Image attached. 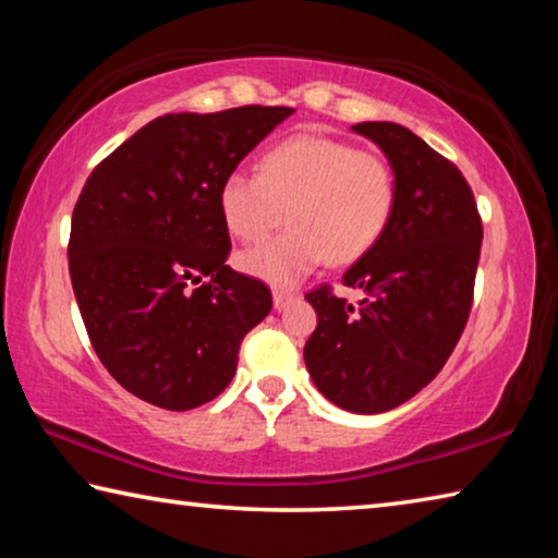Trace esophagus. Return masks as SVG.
<instances>
[{
    "instance_id": "1",
    "label": "esophagus",
    "mask_w": 558,
    "mask_h": 558,
    "mask_svg": "<svg viewBox=\"0 0 558 558\" xmlns=\"http://www.w3.org/2000/svg\"><path fill=\"white\" fill-rule=\"evenodd\" d=\"M295 298H298V292H292V290H276L272 292V305H276V310H282L286 305H290Z\"/></svg>"
}]
</instances>
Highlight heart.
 <instances>
[{
  "label": "heart",
  "instance_id": "obj_1",
  "mask_svg": "<svg viewBox=\"0 0 558 558\" xmlns=\"http://www.w3.org/2000/svg\"><path fill=\"white\" fill-rule=\"evenodd\" d=\"M396 179L386 157L337 137L298 132L260 155L256 174L231 172L219 211L233 239L258 243L241 256L251 276L292 286L319 263L347 266L366 256L391 221Z\"/></svg>",
  "mask_w": 558,
  "mask_h": 558
}]
</instances>
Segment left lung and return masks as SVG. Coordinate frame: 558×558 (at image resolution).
<instances>
[{
  "instance_id": "obj_1",
  "label": "left lung",
  "mask_w": 558,
  "mask_h": 558,
  "mask_svg": "<svg viewBox=\"0 0 558 558\" xmlns=\"http://www.w3.org/2000/svg\"><path fill=\"white\" fill-rule=\"evenodd\" d=\"M396 177L391 221L344 272L359 305L317 286V327L305 344L319 391L352 413L391 411L436 379L468 325L483 219L460 169L396 122H359Z\"/></svg>"
}]
</instances>
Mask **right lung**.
<instances>
[{"mask_svg":"<svg viewBox=\"0 0 558 558\" xmlns=\"http://www.w3.org/2000/svg\"><path fill=\"white\" fill-rule=\"evenodd\" d=\"M292 116L282 106L169 112L102 159L75 202L69 270L102 366L122 389L189 411L231 384L270 313L263 280L226 266V174Z\"/></svg>","mask_w":558,"mask_h":558,"instance_id":"obj_1","label":"right lung"}]
</instances>
